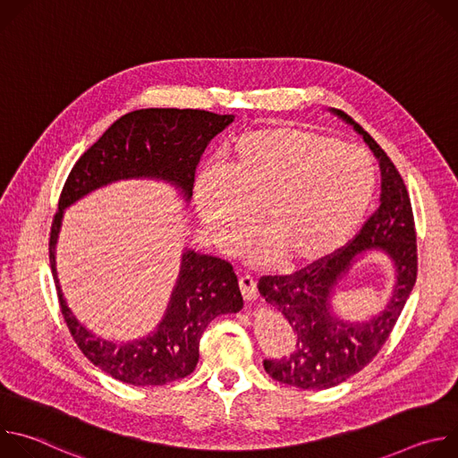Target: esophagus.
<instances>
[{
  "mask_svg": "<svg viewBox=\"0 0 458 458\" xmlns=\"http://www.w3.org/2000/svg\"><path fill=\"white\" fill-rule=\"evenodd\" d=\"M239 288H241V293H242L244 301H251V299L257 297V283L253 281V277L241 276L239 277Z\"/></svg>",
  "mask_w": 458,
  "mask_h": 458,
  "instance_id": "34e87169",
  "label": "esophagus"
}]
</instances>
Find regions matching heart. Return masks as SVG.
I'll use <instances>...</instances> for the list:
<instances>
[{
    "mask_svg": "<svg viewBox=\"0 0 458 458\" xmlns=\"http://www.w3.org/2000/svg\"><path fill=\"white\" fill-rule=\"evenodd\" d=\"M369 156L310 128L281 124L235 140L223 170L203 172L195 205L226 253L253 228L265 232L246 250L251 263L286 255L290 265H313L343 248L359 228L375 191Z\"/></svg>",
    "mask_w": 458,
    "mask_h": 458,
    "instance_id": "obj_1",
    "label": "heart"
}]
</instances>
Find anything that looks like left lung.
<instances>
[{
    "instance_id": "left-lung-1",
    "label": "left lung",
    "mask_w": 458,
    "mask_h": 458,
    "mask_svg": "<svg viewBox=\"0 0 458 458\" xmlns=\"http://www.w3.org/2000/svg\"><path fill=\"white\" fill-rule=\"evenodd\" d=\"M335 115L362 136L380 166V205L355 239L311 268L293 276L259 279V293L279 310L295 332V348L281 359H267V373L301 389H326L359 373L373 360L415 286L417 233L406 184L377 141L343 110ZM369 249L386 252L396 267V286L382 312L362 323L339 319L331 310L335 286Z\"/></svg>"
}]
</instances>
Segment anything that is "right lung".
Here are the masks:
<instances>
[{"mask_svg":"<svg viewBox=\"0 0 458 458\" xmlns=\"http://www.w3.org/2000/svg\"><path fill=\"white\" fill-rule=\"evenodd\" d=\"M235 115L191 108H143L119 117L78 159L59 195L50 228L48 259L61 313L85 357L115 380L132 386H163L190 375L199 360V341L219 315L237 313L242 295L230 263L184 250L181 270L165 317L156 332L117 344L96 337L64 302L57 272L55 242L64 208L115 181L157 179L177 186L190 201L195 168L208 143Z\"/></svg>","mask_w":458,"mask_h":458,"instance_id":"obj_1","label":"right lung"}]
</instances>
